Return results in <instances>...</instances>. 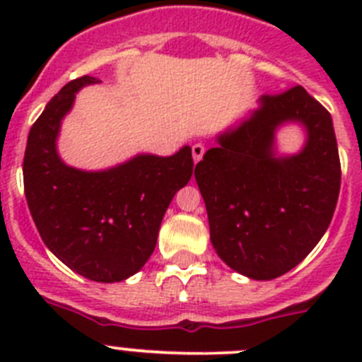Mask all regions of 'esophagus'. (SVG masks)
<instances>
[{
	"label": "esophagus",
	"instance_id": "obj_1",
	"mask_svg": "<svg viewBox=\"0 0 362 362\" xmlns=\"http://www.w3.org/2000/svg\"><path fill=\"white\" fill-rule=\"evenodd\" d=\"M204 156V146L201 145V143H196V145L192 146V158H194V161L199 163L201 159H203Z\"/></svg>",
	"mask_w": 362,
	"mask_h": 362
}]
</instances>
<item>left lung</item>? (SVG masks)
Listing matches in <instances>:
<instances>
[{
	"label": "left lung",
	"instance_id": "8db88e82",
	"mask_svg": "<svg viewBox=\"0 0 362 362\" xmlns=\"http://www.w3.org/2000/svg\"><path fill=\"white\" fill-rule=\"evenodd\" d=\"M299 122V154L276 156L275 130ZM196 166L210 241L232 270L255 281L283 276L321 241L337 204L341 161L330 112L300 85L264 94L239 127L217 137Z\"/></svg>",
	"mask_w": 362,
	"mask_h": 362
}]
</instances>
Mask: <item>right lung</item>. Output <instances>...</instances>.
I'll return each instance as SVG.
<instances>
[{"mask_svg":"<svg viewBox=\"0 0 362 362\" xmlns=\"http://www.w3.org/2000/svg\"><path fill=\"white\" fill-rule=\"evenodd\" d=\"M98 79H74L57 92L28 132L25 197L41 239L59 261L98 283H117L143 268L156 248L172 197L190 181V146L170 158L139 153L101 172L65 165L56 139L76 92Z\"/></svg>","mask_w":362,"mask_h":362,"instance_id":"add662e5","label":"right lung"}]
</instances>
